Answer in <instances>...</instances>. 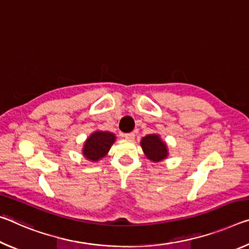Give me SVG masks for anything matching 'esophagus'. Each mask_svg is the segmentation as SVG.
Instances as JSON below:
<instances>
[{"instance_id":"34e87169","label":"esophagus","mask_w":249,"mask_h":249,"mask_svg":"<svg viewBox=\"0 0 249 249\" xmlns=\"http://www.w3.org/2000/svg\"><path fill=\"white\" fill-rule=\"evenodd\" d=\"M124 137H125V139H127V140H134V139H135V133H134V132L126 133V134H124Z\"/></svg>"}]
</instances>
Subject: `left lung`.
Listing matches in <instances>:
<instances>
[{"label":"left lung","mask_w":249,"mask_h":249,"mask_svg":"<svg viewBox=\"0 0 249 249\" xmlns=\"http://www.w3.org/2000/svg\"><path fill=\"white\" fill-rule=\"evenodd\" d=\"M142 148L145 153L147 159L153 161H160L161 160L166 159L167 156V147L164 142H161L159 135L151 134L146 135L142 139L141 142Z\"/></svg>","instance_id":"1"}]
</instances>
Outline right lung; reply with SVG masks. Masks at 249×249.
Instances as JSON below:
<instances>
[{
  "label": "right lung",
  "mask_w": 249,
  "mask_h": 249,
  "mask_svg": "<svg viewBox=\"0 0 249 249\" xmlns=\"http://www.w3.org/2000/svg\"><path fill=\"white\" fill-rule=\"evenodd\" d=\"M115 141V135L109 132H95L85 142L83 154L89 160L96 161L104 157Z\"/></svg>",
  "instance_id": "1"
}]
</instances>
